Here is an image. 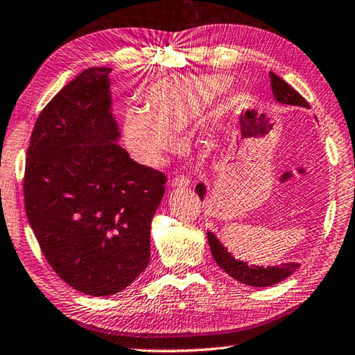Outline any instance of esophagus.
Returning <instances> with one entry per match:
<instances>
[{
	"label": "esophagus",
	"instance_id": "obj_1",
	"mask_svg": "<svg viewBox=\"0 0 355 355\" xmlns=\"http://www.w3.org/2000/svg\"><path fill=\"white\" fill-rule=\"evenodd\" d=\"M189 183H191L189 177H187V175H178V177H175V178L172 180L171 187H172V188H188Z\"/></svg>",
	"mask_w": 355,
	"mask_h": 355
}]
</instances>
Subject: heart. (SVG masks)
Segmentation results:
<instances>
[{
    "label": "heart",
    "instance_id": "obj_1",
    "mask_svg": "<svg viewBox=\"0 0 355 355\" xmlns=\"http://www.w3.org/2000/svg\"><path fill=\"white\" fill-rule=\"evenodd\" d=\"M232 87L224 74L171 76L145 93L144 107H128L123 114V136L140 164L157 167L177 150L178 132L193 126Z\"/></svg>",
    "mask_w": 355,
    "mask_h": 355
}]
</instances>
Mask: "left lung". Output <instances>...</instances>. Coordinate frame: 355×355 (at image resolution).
Here are the masks:
<instances>
[{"instance_id":"left-lung-1","label":"left lung","mask_w":355,"mask_h":355,"mask_svg":"<svg viewBox=\"0 0 355 355\" xmlns=\"http://www.w3.org/2000/svg\"><path fill=\"white\" fill-rule=\"evenodd\" d=\"M270 85H272L273 98L277 103L284 105H299L309 109L306 101L303 99L289 83H286L283 78L275 74V72H270ZM196 191H198L200 200H204L207 194L205 184L198 183ZM207 239L208 245H210L213 259H215L219 268H223L229 277L237 279L239 283L251 286V288H268V286L281 283V281L291 277V275L300 267L299 262H286L279 263V266L268 267L254 266V263L248 266V262L235 259L232 256V252H229L226 246L223 245V241L216 237L215 232L207 230Z\"/></svg>"}]
</instances>
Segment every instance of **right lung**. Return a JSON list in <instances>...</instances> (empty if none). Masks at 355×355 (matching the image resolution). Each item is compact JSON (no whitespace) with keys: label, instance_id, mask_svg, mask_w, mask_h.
<instances>
[{"label":"right lung","instance_id":"1","mask_svg":"<svg viewBox=\"0 0 355 355\" xmlns=\"http://www.w3.org/2000/svg\"><path fill=\"white\" fill-rule=\"evenodd\" d=\"M110 72L88 67L41 112L24 183L28 221L47 262L93 297L118 294L147 268L167 182L118 145Z\"/></svg>","mask_w":355,"mask_h":355}]
</instances>
